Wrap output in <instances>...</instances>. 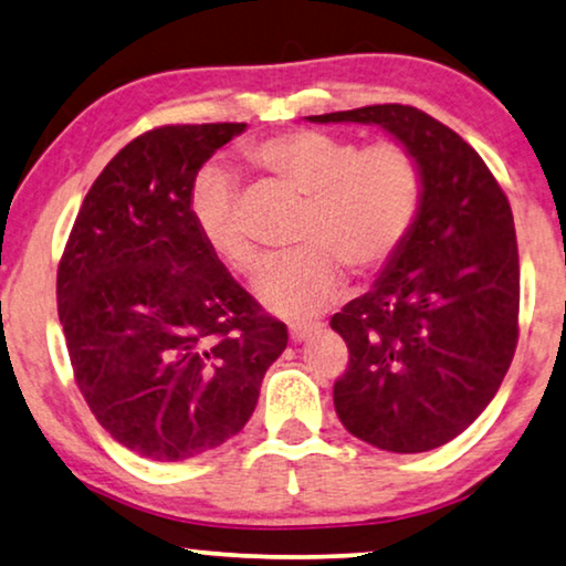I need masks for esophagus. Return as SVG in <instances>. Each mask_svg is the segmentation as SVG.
<instances>
[{"label": "esophagus", "mask_w": 566, "mask_h": 566, "mask_svg": "<svg viewBox=\"0 0 566 566\" xmlns=\"http://www.w3.org/2000/svg\"><path fill=\"white\" fill-rule=\"evenodd\" d=\"M317 323H292L290 325V337H292V343H302V340H307V337L317 331Z\"/></svg>", "instance_id": "obj_1"}]
</instances>
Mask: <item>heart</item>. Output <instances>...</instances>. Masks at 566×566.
<instances>
[{
	"mask_svg": "<svg viewBox=\"0 0 566 566\" xmlns=\"http://www.w3.org/2000/svg\"><path fill=\"white\" fill-rule=\"evenodd\" d=\"M243 159L307 198L290 256L264 266L254 284L266 310L310 317L343 292L345 266L360 280L381 274L407 247L424 202L415 151L394 139L360 142L319 129H292L249 142ZM196 226L213 254L254 274L261 249L239 213V188L226 170H206L192 196Z\"/></svg>",
	"mask_w": 566,
	"mask_h": 566,
	"instance_id": "b5f03b06",
	"label": "heart"
}]
</instances>
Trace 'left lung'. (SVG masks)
Segmentation results:
<instances>
[{
  "instance_id": "left-lung-1",
  "label": "left lung",
  "mask_w": 566,
  "mask_h": 566,
  "mask_svg": "<svg viewBox=\"0 0 566 566\" xmlns=\"http://www.w3.org/2000/svg\"><path fill=\"white\" fill-rule=\"evenodd\" d=\"M307 119L378 124L421 165L424 202L407 247L331 319L348 345L333 401L343 427L378 450H434L480 417L516 353L521 269L509 198L460 134L415 106Z\"/></svg>"
}]
</instances>
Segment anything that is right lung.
<instances>
[{
  "label": "right lung",
  "mask_w": 566,
  "mask_h": 566,
  "mask_svg": "<svg viewBox=\"0 0 566 566\" xmlns=\"http://www.w3.org/2000/svg\"><path fill=\"white\" fill-rule=\"evenodd\" d=\"M247 124H170L132 139L91 185L57 264L75 384L98 424L157 462L196 458L254 415L286 325L206 247L192 188Z\"/></svg>",
  "instance_id": "add662e5"
}]
</instances>
